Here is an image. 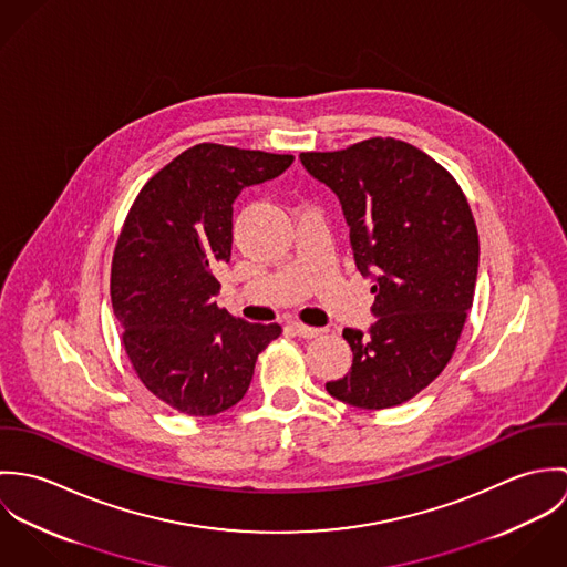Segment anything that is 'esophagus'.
<instances>
[{
	"label": "esophagus",
	"mask_w": 567,
	"mask_h": 567,
	"mask_svg": "<svg viewBox=\"0 0 567 567\" xmlns=\"http://www.w3.org/2000/svg\"><path fill=\"white\" fill-rule=\"evenodd\" d=\"M290 327H292V329H295V333H297V336H301V338H317V336H321V333H323V329H319V327H310V324L292 323Z\"/></svg>",
	"instance_id": "34e87169"
}]
</instances>
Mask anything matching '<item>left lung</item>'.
Returning <instances> with one entry per match:
<instances>
[{
	"instance_id": "8db88e82",
	"label": "left lung",
	"mask_w": 567,
	"mask_h": 567,
	"mask_svg": "<svg viewBox=\"0 0 567 567\" xmlns=\"http://www.w3.org/2000/svg\"><path fill=\"white\" fill-rule=\"evenodd\" d=\"M301 162L340 198L355 266L375 281L378 323L342 331L351 373L324 389L362 410L404 404L443 373L474 303L481 243L467 196L441 163L393 137Z\"/></svg>"
}]
</instances>
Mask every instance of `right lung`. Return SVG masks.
I'll list each match as a JSON object with an SVG mask.
<instances>
[{
    "label": "right lung",
    "mask_w": 567,
    "mask_h": 567,
    "mask_svg": "<svg viewBox=\"0 0 567 567\" xmlns=\"http://www.w3.org/2000/svg\"><path fill=\"white\" fill-rule=\"evenodd\" d=\"M292 155L196 144L133 200L111 261V303L124 351L163 404L214 416L246 395L257 355L281 324L246 323L216 303L231 259L234 200L279 176Z\"/></svg>",
    "instance_id": "obj_1"
}]
</instances>
